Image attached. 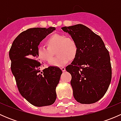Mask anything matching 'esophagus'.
<instances>
[{"label":"esophagus","mask_w":121,"mask_h":121,"mask_svg":"<svg viewBox=\"0 0 121 121\" xmlns=\"http://www.w3.org/2000/svg\"><path fill=\"white\" fill-rule=\"evenodd\" d=\"M61 70H62V71L64 72L65 71V67H63L61 68Z\"/></svg>","instance_id":"34e87169"}]
</instances>
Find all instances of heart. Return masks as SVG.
<instances>
[{
	"label": "heart",
	"mask_w": 121,
	"mask_h": 121,
	"mask_svg": "<svg viewBox=\"0 0 121 121\" xmlns=\"http://www.w3.org/2000/svg\"><path fill=\"white\" fill-rule=\"evenodd\" d=\"M46 43L47 48L38 46L37 56L40 60L49 63L56 50L55 53L57 57L51 61L50 64L52 66H63L69 60H74L78 54V47L76 41L73 38L67 37L65 35L55 34L47 39Z\"/></svg>",
	"instance_id": "obj_1"
}]
</instances>
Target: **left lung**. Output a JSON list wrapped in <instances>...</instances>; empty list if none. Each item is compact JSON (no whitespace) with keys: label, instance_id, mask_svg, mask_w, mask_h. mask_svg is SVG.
Here are the masks:
<instances>
[{"label":"left lung","instance_id":"8db88e82","mask_svg":"<svg viewBox=\"0 0 121 121\" xmlns=\"http://www.w3.org/2000/svg\"><path fill=\"white\" fill-rule=\"evenodd\" d=\"M76 41L78 52L72 63L66 67L72 77L73 96L77 102L90 104L102 98L112 78L109 52L100 36L79 24L61 28Z\"/></svg>","mask_w":121,"mask_h":121}]
</instances>
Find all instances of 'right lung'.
Here are the masks:
<instances>
[{
  "instance_id": "add662e5",
  "label": "right lung",
  "mask_w": 121,
  "mask_h": 121,
  "mask_svg": "<svg viewBox=\"0 0 121 121\" xmlns=\"http://www.w3.org/2000/svg\"><path fill=\"white\" fill-rule=\"evenodd\" d=\"M55 30L53 27L27 29L16 38L9 51L11 70L19 92L36 107L50 105L57 98L56 88L62 71L50 66L41 72V63L37 60L38 46Z\"/></svg>"
}]
</instances>
